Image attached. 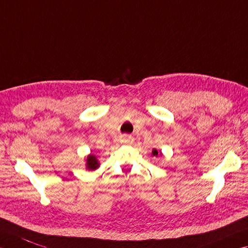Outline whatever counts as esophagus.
<instances>
[{
	"mask_svg": "<svg viewBox=\"0 0 248 248\" xmlns=\"http://www.w3.org/2000/svg\"><path fill=\"white\" fill-rule=\"evenodd\" d=\"M122 142L127 143V144H129V143L133 142V138H131L130 136H124L123 138H122Z\"/></svg>",
	"mask_w": 248,
	"mask_h": 248,
	"instance_id": "obj_1",
	"label": "esophagus"
}]
</instances>
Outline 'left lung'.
<instances>
[{"label":"left lung","mask_w":248,"mask_h":248,"mask_svg":"<svg viewBox=\"0 0 248 248\" xmlns=\"http://www.w3.org/2000/svg\"><path fill=\"white\" fill-rule=\"evenodd\" d=\"M152 153H153V155H154V156H156V157L159 155V154H160V153H159L157 150H153V152H152Z\"/></svg>","instance_id":"obj_1"}]
</instances>
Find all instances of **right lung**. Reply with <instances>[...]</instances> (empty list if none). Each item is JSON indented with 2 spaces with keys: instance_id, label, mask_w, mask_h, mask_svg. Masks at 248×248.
I'll use <instances>...</instances> for the list:
<instances>
[{
  "instance_id": "right-lung-1",
  "label": "right lung",
  "mask_w": 248,
  "mask_h": 248,
  "mask_svg": "<svg viewBox=\"0 0 248 248\" xmlns=\"http://www.w3.org/2000/svg\"><path fill=\"white\" fill-rule=\"evenodd\" d=\"M98 167V161L94 155H89L87 158V168L89 170H95Z\"/></svg>"
}]
</instances>
